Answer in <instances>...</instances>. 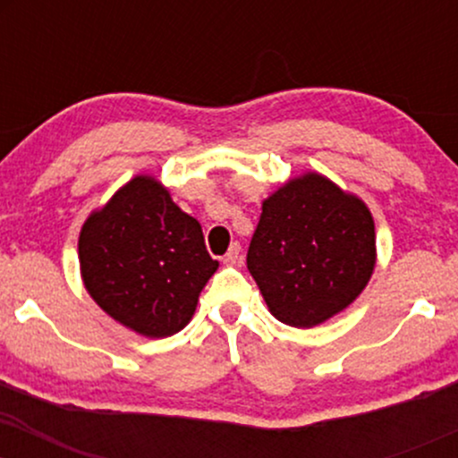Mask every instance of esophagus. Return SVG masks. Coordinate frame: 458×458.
Returning <instances> with one entry per match:
<instances>
[{"label":"esophagus","mask_w":458,"mask_h":458,"mask_svg":"<svg viewBox=\"0 0 458 458\" xmlns=\"http://www.w3.org/2000/svg\"><path fill=\"white\" fill-rule=\"evenodd\" d=\"M241 262V245L239 243H233L230 245V250H228V254L224 256V265H228V267H236Z\"/></svg>","instance_id":"1"}]
</instances>
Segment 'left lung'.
I'll list each match as a JSON object with an SVG mask.
<instances>
[{
	"label": "left lung",
	"mask_w": 458,
	"mask_h": 458,
	"mask_svg": "<svg viewBox=\"0 0 458 458\" xmlns=\"http://www.w3.org/2000/svg\"><path fill=\"white\" fill-rule=\"evenodd\" d=\"M377 262L368 207L329 178L308 172L262 202L247 269L271 314L291 327H314L364 291Z\"/></svg>",
	"instance_id": "obj_1"
}]
</instances>
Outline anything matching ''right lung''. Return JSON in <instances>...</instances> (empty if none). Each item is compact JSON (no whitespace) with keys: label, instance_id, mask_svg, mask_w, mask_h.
Listing matches in <instances>:
<instances>
[{"label":"right lung","instance_id":"1","mask_svg":"<svg viewBox=\"0 0 458 458\" xmlns=\"http://www.w3.org/2000/svg\"><path fill=\"white\" fill-rule=\"evenodd\" d=\"M79 267L94 301L146 338H165L191 320L219 262L202 225L152 176H135L94 211L79 234Z\"/></svg>","mask_w":458,"mask_h":458}]
</instances>
